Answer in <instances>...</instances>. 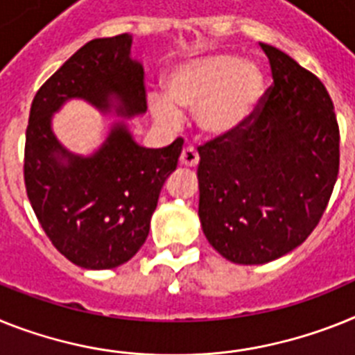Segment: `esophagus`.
I'll list each match as a JSON object with an SVG mask.
<instances>
[{
    "label": "esophagus",
    "instance_id": "esophagus-1",
    "mask_svg": "<svg viewBox=\"0 0 355 355\" xmlns=\"http://www.w3.org/2000/svg\"><path fill=\"white\" fill-rule=\"evenodd\" d=\"M198 160H200L198 151H196L193 146L184 148L182 155H180V164H182L184 168H196V166H198Z\"/></svg>",
    "mask_w": 355,
    "mask_h": 355
}]
</instances>
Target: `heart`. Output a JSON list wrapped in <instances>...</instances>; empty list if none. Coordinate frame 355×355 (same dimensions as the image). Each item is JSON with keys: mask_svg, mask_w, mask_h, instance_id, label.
Instances as JSON below:
<instances>
[{"mask_svg": "<svg viewBox=\"0 0 355 355\" xmlns=\"http://www.w3.org/2000/svg\"><path fill=\"white\" fill-rule=\"evenodd\" d=\"M166 95H150L157 121L177 124L180 110L195 112L202 132L225 135L245 124L263 95V73L254 62L231 53L187 59L166 77Z\"/></svg>", "mask_w": 355, "mask_h": 355, "instance_id": "b5f03b06", "label": "heart"}]
</instances>
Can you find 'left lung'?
Masks as SVG:
<instances>
[{
  "label": "left lung",
  "instance_id": "8db88e82",
  "mask_svg": "<svg viewBox=\"0 0 355 355\" xmlns=\"http://www.w3.org/2000/svg\"><path fill=\"white\" fill-rule=\"evenodd\" d=\"M272 86L263 108L198 148V216L211 245L240 265L302 245L329 204L339 171V128L323 83L260 43Z\"/></svg>",
  "mask_w": 355,
  "mask_h": 355
}]
</instances>
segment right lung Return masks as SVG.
Returning <instances> with one entry per match:
<instances>
[{
	"mask_svg": "<svg viewBox=\"0 0 355 355\" xmlns=\"http://www.w3.org/2000/svg\"><path fill=\"white\" fill-rule=\"evenodd\" d=\"M133 37L92 40L77 50L32 101L25 144V186L46 236L71 263L115 269L144 245L166 178L177 169L182 139L151 150L133 139L127 121L144 115V67L132 58ZM85 100L122 121L103 144L73 154L53 133V115Z\"/></svg>",
	"mask_w": 355,
	"mask_h": 355,
	"instance_id": "obj_1",
	"label": "right lung"
}]
</instances>
